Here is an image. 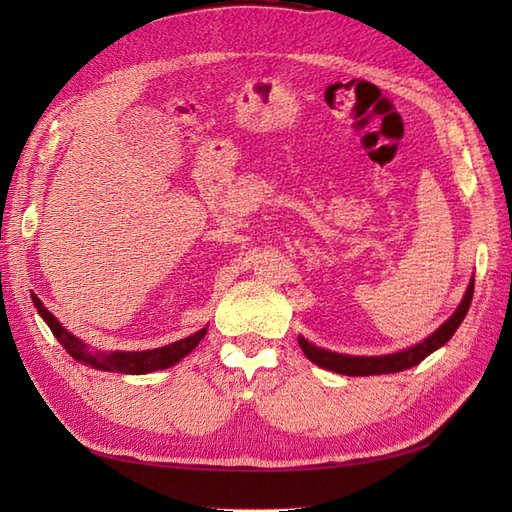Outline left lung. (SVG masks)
Here are the masks:
<instances>
[{"label": "left lung", "instance_id": "1", "mask_svg": "<svg viewBox=\"0 0 512 512\" xmlns=\"http://www.w3.org/2000/svg\"><path fill=\"white\" fill-rule=\"evenodd\" d=\"M472 294H474V280H470V286H468L466 294H463V301L455 309V314L448 318L438 331H433L427 339H423L421 344H416L408 350H399V352L382 354V356H348V354L331 352V350H324V348L309 344L307 339L301 335H299V346L309 361L316 363L318 367L335 371V374H342V376L395 374V371H404V369L418 365L423 359H427L431 352L442 348L448 339L455 335L459 324L468 314L470 303H472Z\"/></svg>", "mask_w": 512, "mask_h": 512}]
</instances>
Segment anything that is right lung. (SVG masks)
<instances>
[{"mask_svg": "<svg viewBox=\"0 0 512 512\" xmlns=\"http://www.w3.org/2000/svg\"><path fill=\"white\" fill-rule=\"evenodd\" d=\"M34 305L38 309V314L42 316V320L49 324V329L57 337V342L66 348V352L72 356V359L91 365L94 369L119 371V374H151V371L166 369L170 365L179 363L185 354H190L200 344V339L207 335V327H205L190 337L179 339V342L162 346V348L143 350V352H119V350L100 352V350H89L79 337H74L72 333H68L64 327H61L59 320L42 305L38 297H34Z\"/></svg>", "mask_w": 512, "mask_h": 512, "instance_id": "right-lung-1", "label": "right lung"}]
</instances>
